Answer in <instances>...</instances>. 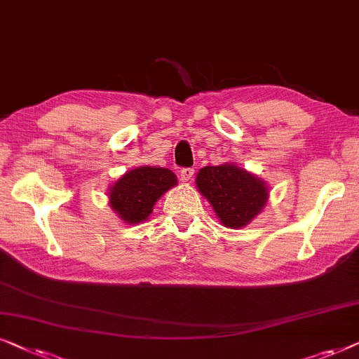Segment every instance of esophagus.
<instances>
[{"label":"esophagus","mask_w":359,"mask_h":359,"mask_svg":"<svg viewBox=\"0 0 359 359\" xmlns=\"http://www.w3.org/2000/svg\"><path fill=\"white\" fill-rule=\"evenodd\" d=\"M194 174H195V170L192 169V167H184V169L180 170V180H182V182H190Z\"/></svg>","instance_id":"obj_1"}]
</instances>
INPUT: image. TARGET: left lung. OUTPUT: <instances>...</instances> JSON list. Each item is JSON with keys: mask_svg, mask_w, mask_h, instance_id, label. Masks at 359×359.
<instances>
[{"mask_svg": "<svg viewBox=\"0 0 359 359\" xmlns=\"http://www.w3.org/2000/svg\"><path fill=\"white\" fill-rule=\"evenodd\" d=\"M197 187L228 228H241L261 212L267 187L256 175L233 164L200 169Z\"/></svg>", "mask_w": 359, "mask_h": 359, "instance_id": "8db88e82", "label": "left lung"}]
</instances>
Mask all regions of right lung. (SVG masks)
Wrapping results in <instances>:
<instances>
[{
  "label": "right lung",
  "mask_w": 359,
  "mask_h": 359,
  "mask_svg": "<svg viewBox=\"0 0 359 359\" xmlns=\"http://www.w3.org/2000/svg\"><path fill=\"white\" fill-rule=\"evenodd\" d=\"M177 184L172 170L162 167H137L126 172L109 189V205L126 223L147 219L161 195Z\"/></svg>",
  "instance_id": "add662e5"
}]
</instances>
